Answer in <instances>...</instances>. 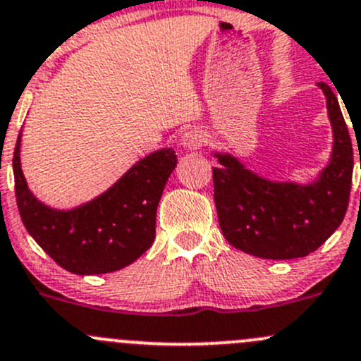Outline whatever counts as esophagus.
Returning a JSON list of instances; mask_svg holds the SVG:
<instances>
[{
    "mask_svg": "<svg viewBox=\"0 0 361 361\" xmlns=\"http://www.w3.org/2000/svg\"><path fill=\"white\" fill-rule=\"evenodd\" d=\"M204 143H206V135H204L202 130H199V128H192V130H188L183 136H181V145H183L185 149L197 150L200 149Z\"/></svg>",
    "mask_w": 361,
    "mask_h": 361,
    "instance_id": "1",
    "label": "esophagus"
}]
</instances>
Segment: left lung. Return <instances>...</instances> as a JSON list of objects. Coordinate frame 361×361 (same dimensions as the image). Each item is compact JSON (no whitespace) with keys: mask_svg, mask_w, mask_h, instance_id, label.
<instances>
[{"mask_svg":"<svg viewBox=\"0 0 361 361\" xmlns=\"http://www.w3.org/2000/svg\"><path fill=\"white\" fill-rule=\"evenodd\" d=\"M327 97L334 128L331 164L318 181L301 187L271 183L230 155H218L212 168L214 202L223 235L233 247L263 259H295L317 250L346 216L353 178V143L332 88Z\"/></svg>","mask_w":361,"mask_h":361,"instance_id":"1","label":"left lung"}]
</instances>
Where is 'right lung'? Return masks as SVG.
I'll list each match as a JSON object with an SVG mask.
<instances>
[{"mask_svg":"<svg viewBox=\"0 0 361 361\" xmlns=\"http://www.w3.org/2000/svg\"><path fill=\"white\" fill-rule=\"evenodd\" d=\"M176 154L162 149L147 155L85 206L53 211L29 192L20 169V136L13 152L15 199L30 237L63 270L100 275L128 267L155 238V212Z\"/></svg>","mask_w":361,"mask_h":361,"instance_id":"1","label":"right lung"}]
</instances>
